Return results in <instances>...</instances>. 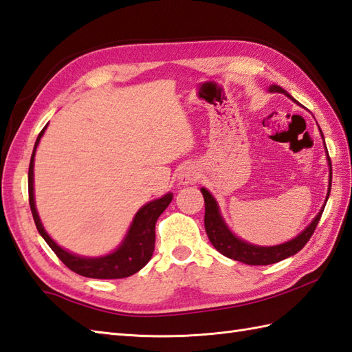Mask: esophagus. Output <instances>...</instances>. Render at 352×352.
Instances as JSON below:
<instances>
[{
    "label": "esophagus",
    "instance_id": "34e87169",
    "mask_svg": "<svg viewBox=\"0 0 352 352\" xmlns=\"http://www.w3.org/2000/svg\"><path fill=\"white\" fill-rule=\"evenodd\" d=\"M197 179H199V170L194 167V166H185V167H182V170H181V173H179V182L181 184H194V182H197Z\"/></svg>",
    "mask_w": 352,
    "mask_h": 352
}]
</instances>
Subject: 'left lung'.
Here are the masks:
<instances>
[{
  "label": "left lung",
  "mask_w": 352,
  "mask_h": 352,
  "mask_svg": "<svg viewBox=\"0 0 352 352\" xmlns=\"http://www.w3.org/2000/svg\"><path fill=\"white\" fill-rule=\"evenodd\" d=\"M270 91L285 93L287 98H291V95L286 93L282 87H278V85H271ZM329 164L331 166L330 156H329ZM330 186H331V182H330ZM330 190L331 188H329L327 199L330 196ZM201 194H203V199H205V229H206V235L209 241L212 242V245L226 257L242 263H247V265L276 263L286 259L289 256H294L295 253H298L300 250L307 244L311 235H314L316 226L319 220H321V215L324 212V208H322L321 212L315 217V220L309 224V228L306 230H302L295 239L286 242V244H280L276 247H257V245L247 244V242L233 236L232 232L228 229V226H226L223 221L214 197L210 196L205 188H201Z\"/></svg>",
  "instance_id": "8db88e82"
}]
</instances>
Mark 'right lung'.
Listing matches in <instances>:
<instances>
[{
  "instance_id": "add662e5",
  "label": "right lung",
  "mask_w": 352,
  "mask_h": 352,
  "mask_svg": "<svg viewBox=\"0 0 352 352\" xmlns=\"http://www.w3.org/2000/svg\"><path fill=\"white\" fill-rule=\"evenodd\" d=\"M45 129L46 126L41 131V134H38L36 140L34 151H33V155H31L30 168H28V200H30L31 214H33L38 233H41L42 238L46 241V244L52 248V252L57 254L58 259L63 262L69 270H72L74 272H76V274H80L82 277L124 278L135 274L137 271L142 270L144 265L151 261L155 250L156 220H158L160 215L170 205L173 196H171V194H166L164 197L147 203V205H144L142 209H140L134 218V221L131 224V229L128 232L126 238H124L122 245L117 248L114 253L104 257H96V259H87V257L70 254L69 252H66V250L58 247L56 242L50 238L48 233L45 232L34 205V188H33L34 153Z\"/></svg>"
}]
</instances>
